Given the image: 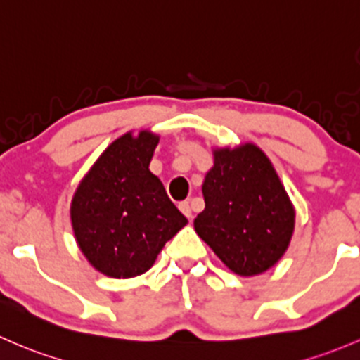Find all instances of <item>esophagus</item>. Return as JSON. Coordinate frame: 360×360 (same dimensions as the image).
I'll use <instances>...</instances> for the list:
<instances>
[{"instance_id": "34e87169", "label": "esophagus", "mask_w": 360, "mask_h": 360, "mask_svg": "<svg viewBox=\"0 0 360 360\" xmlns=\"http://www.w3.org/2000/svg\"><path fill=\"white\" fill-rule=\"evenodd\" d=\"M179 210L183 212V214L186 215L188 219H191V217H193V212H191V205H190V202H181V203H179Z\"/></svg>"}]
</instances>
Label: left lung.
<instances>
[{"label": "left lung", "mask_w": 360, "mask_h": 360, "mask_svg": "<svg viewBox=\"0 0 360 360\" xmlns=\"http://www.w3.org/2000/svg\"><path fill=\"white\" fill-rule=\"evenodd\" d=\"M202 184L205 209L195 231L238 276L262 274L279 262L295 229V207L269 157L253 143L214 148Z\"/></svg>", "instance_id": "left-lung-1"}]
</instances>
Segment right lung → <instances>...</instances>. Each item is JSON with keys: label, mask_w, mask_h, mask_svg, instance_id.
<instances>
[{"label": "right lung", "mask_w": 360, "mask_h": 360, "mask_svg": "<svg viewBox=\"0 0 360 360\" xmlns=\"http://www.w3.org/2000/svg\"><path fill=\"white\" fill-rule=\"evenodd\" d=\"M158 139L151 131L117 138L72 196L75 241L91 266L108 278L148 271L164 245L188 224L150 170Z\"/></svg>", "instance_id": "1"}]
</instances>
